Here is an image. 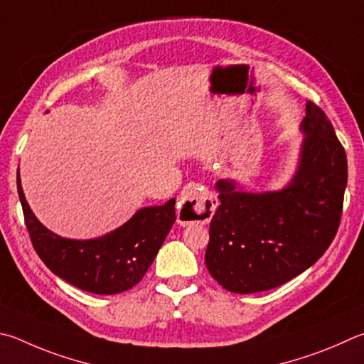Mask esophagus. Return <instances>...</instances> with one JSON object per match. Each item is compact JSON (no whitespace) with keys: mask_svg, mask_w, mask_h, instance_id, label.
Listing matches in <instances>:
<instances>
[{"mask_svg":"<svg viewBox=\"0 0 364 364\" xmlns=\"http://www.w3.org/2000/svg\"><path fill=\"white\" fill-rule=\"evenodd\" d=\"M216 199L197 183L183 188L178 199V221L180 223H208L215 215Z\"/></svg>","mask_w":364,"mask_h":364,"instance_id":"obj_1","label":"esophagus"}]
</instances>
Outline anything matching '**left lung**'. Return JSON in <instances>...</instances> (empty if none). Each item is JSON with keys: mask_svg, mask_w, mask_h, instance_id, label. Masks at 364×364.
<instances>
[{"mask_svg": "<svg viewBox=\"0 0 364 364\" xmlns=\"http://www.w3.org/2000/svg\"><path fill=\"white\" fill-rule=\"evenodd\" d=\"M294 173L274 191H247L232 178L215 184L205 264L230 293L267 291L320 259L338 232L347 156L333 124L312 102L299 125Z\"/></svg>", "mask_w": 364, "mask_h": 364, "instance_id": "1", "label": "left lung"}]
</instances>
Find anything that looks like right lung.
<instances>
[{"mask_svg": "<svg viewBox=\"0 0 364 364\" xmlns=\"http://www.w3.org/2000/svg\"><path fill=\"white\" fill-rule=\"evenodd\" d=\"M17 191L25 224L38 256L57 277L94 294H117L135 287L146 274L176 220L175 199L143 207L122 226L95 239H67L52 232L25 199L21 173Z\"/></svg>", "mask_w": 364, "mask_h": 364, "instance_id": "1", "label": "right lung"}]
</instances>
